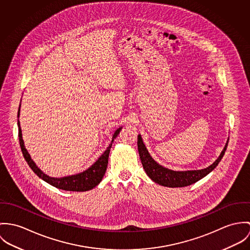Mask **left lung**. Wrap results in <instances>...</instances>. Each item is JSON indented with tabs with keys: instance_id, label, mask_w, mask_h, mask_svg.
<instances>
[{
	"instance_id": "1",
	"label": "left lung",
	"mask_w": 250,
	"mask_h": 250,
	"mask_svg": "<svg viewBox=\"0 0 250 250\" xmlns=\"http://www.w3.org/2000/svg\"><path fill=\"white\" fill-rule=\"evenodd\" d=\"M138 151L141 162L143 164V167L146 174L152 179L155 183L170 188H176V187H185L192 185L193 183L197 182L204 176H206L209 172H211L220 161L222 160V156L224 155V152L226 150L228 141L223 148V150L219 156V158L211 165V166L203 168V169H196V170H185V171H175L168 169L167 167L159 165L156 163L151 156L149 155L147 149L146 148V146L143 143V140L141 135H138Z\"/></svg>"
}]
</instances>
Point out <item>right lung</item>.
Returning a JSON list of instances; mask_svg holds the SVG:
<instances>
[{"mask_svg":"<svg viewBox=\"0 0 250 250\" xmlns=\"http://www.w3.org/2000/svg\"><path fill=\"white\" fill-rule=\"evenodd\" d=\"M19 113H20V107H19V111H18V117H19ZM18 127H19L18 133H19L20 146H21L23 155H24L26 161L28 162V166L30 167V168L36 173V175H38L40 178H42L44 181H46L50 185L56 187L57 189H61L64 191H72V192L89 191V190L93 189L94 187H96L102 181V179L106 171V167L108 164V156H109L112 143L121 130V128H118L115 131V133L113 134V137H112L111 144L109 145L107 149L88 169L84 170L83 172L78 173L76 175L66 176V177H62V178H55V177H50L47 174H45L44 172H42L34 164V162L31 160V158L24 146V142L22 139V131H21L19 122H18Z\"/></svg>","mask_w":250,"mask_h":250,"instance_id":"obj_1","label":"right lung"}]
</instances>
